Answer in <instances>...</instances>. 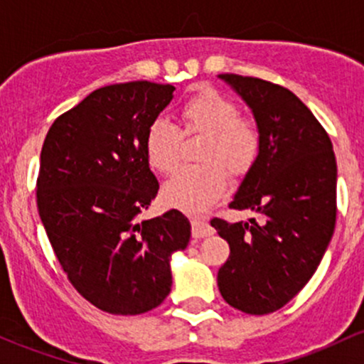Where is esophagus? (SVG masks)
<instances>
[{
	"mask_svg": "<svg viewBox=\"0 0 364 364\" xmlns=\"http://www.w3.org/2000/svg\"><path fill=\"white\" fill-rule=\"evenodd\" d=\"M191 235L195 237L210 236L214 235V228L207 220L200 219V217H191Z\"/></svg>",
	"mask_w": 364,
	"mask_h": 364,
	"instance_id": "1",
	"label": "esophagus"
}]
</instances>
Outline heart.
<instances>
[{
	"instance_id": "1",
	"label": "heart",
	"mask_w": 364,
	"mask_h": 364,
	"mask_svg": "<svg viewBox=\"0 0 364 364\" xmlns=\"http://www.w3.org/2000/svg\"><path fill=\"white\" fill-rule=\"evenodd\" d=\"M185 135L202 133L196 164L183 166L164 185V200L186 212H202L224 193L228 173L243 174L253 166L262 144L260 128L252 118L240 114L229 97L212 89L195 92L179 107ZM174 123L156 118L144 139L150 168L169 174L178 166L183 135Z\"/></svg>"
}]
</instances>
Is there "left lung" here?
<instances>
[{
    "instance_id": "8db88e82",
    "label": "left lung",
    "mask_w": 364,
    "mask_h": 364,
    "mask_svg": "<svg viewBox=\"0 0 364 364\" xmlns=\"http://www.w3.org/2000/svg\"><path fill=\"white\" fill-rule=\"evenodd\" d=\"M219 78L252 107L262 144L229 203V208L257 212L260 220H210L231 248L217 286L236 310L267 315L306 286L332 240L336 154L320 121L291 90L235 73Z\"/></svg>"
}]
</instances>
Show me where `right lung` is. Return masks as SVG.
I'll return each instance as SVG.
<instances>
[{
  "label": "right lung",
  "mask_w": 364,
  "mask_h": 364,
  "mask_svg": "<svg viewBox=\"0 0 364 364\" xmlns=\"http://www.w3.org/2000/svg\"><path fill=\"white\" fill-rule=\"evenodd\" d=\"M173 90L147 80L101 87L54 119L41 150L36 195L49 243L75 289L112 315L164 301L171 255L190 241L176 208L139 220L159 191L145 132Z\"/></svg>",
  "instance_id": "1"
}]
</instances>
